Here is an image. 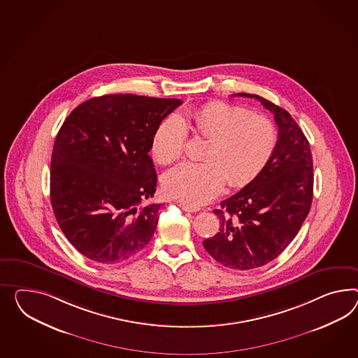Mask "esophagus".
I'll list each match as a JSON object with an SVG mask.
<instances>
[{"mask_svg":"<svg viewBox=\"0 0 358 358\" xmlns=\"http://www.w3.org/2000/svg\"><path fill=\"white\" fill-rule=\"evenodd\" d=\"M179 208L184 211H189V213H194V211L200 210V208H196V206H191V205H187V203H183V202H180L179 203Z\"/></svg>","mask_w":358,"mask_h":358,"instance_id":"34e87169","label":"esophagus"}]
</instances>
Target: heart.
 I'll use <instances>...</instances> for the list:
<instances>
[{
  "label": "heart",
  "mask_w": 358,
  "mask_h": 358,
  "mask_svg": "<svg viewBox=\"0 0 358 358\" xmlns=\"http://www.w3.org/2000/svg\"><path fill=\"white\" fill-rule=\"evenodd\" d=\"M191 129L209 138L205 162H183L166 173L164 191L171 199L199 206L217 197L229 179L232 187H244L265 169L275 150L274 124L261 115H252L241 106L213 101L183 117H167L152 140V153L162 165L183 155Z\"/></svg>",
  "instance_id": "heart-1"
}]
</instances>
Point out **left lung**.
<instances>
[{
  "mask_svg": "<svg viewBox=\"0 0 358 358\" xmlns=\"http://www.w3.org/2000/svg\"><path fill=\"white\" fill-rule=\"evenodd\" d=\"M234 96L256 99L274 114L278 141L256 179L214 210L220 231L202 244L222 265L252 270L279 256L301 229L312 206L313 157L308 138L288 111L257 94Z\"/></svg>",
  "mask_w": 358,
  "mask_h": 358,
  "instance_id": "obj_1",
  "label": "left lung"
}]
</instances>
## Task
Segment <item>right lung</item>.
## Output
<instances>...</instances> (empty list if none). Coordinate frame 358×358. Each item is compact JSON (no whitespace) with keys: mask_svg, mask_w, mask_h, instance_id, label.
I'll return each instance as SVG.
<instances>
[{"mask_svg":"<svg viewBox=\"0 0 358 358\" xmlns=\"http://www.w3.org/2000/svg\"><path fill=\"white\" fill-rule=\"evenodd\" d=\"M182 101L136 94L93 97L55 138L50 201L64 236L83 256L113 265L135 256L156 231L161 203L148 155L159 123Z\"/></svg>","mask_w":358,"mask_h":358,"instance_id":"right-lung-1","label":"right lung"}]
</instances>
